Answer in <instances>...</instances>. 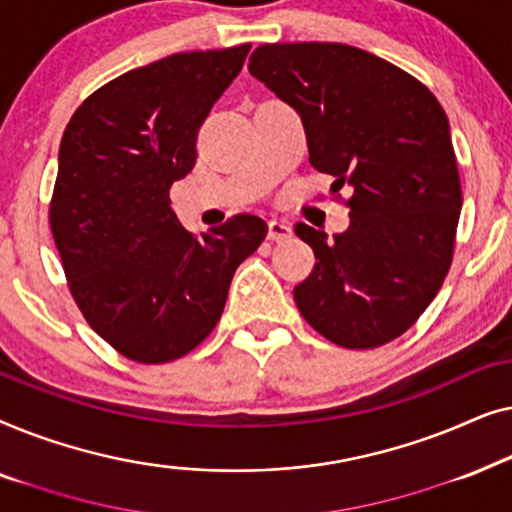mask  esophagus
<instances>
[{
    "mask_svg": "<svg viewBox=\"0 0 512 512\" xmlns=\"http://www.w3.org/2000/svg\"><path fill=\"white\" fill-rule=\"evenodd\" d=\"M268 237L272 242H289L293 237L291 223L282 221V219H272L270 226H268Z\"/></svg>",
    "mask_w": 512,
    "mask_h": 512,
    "instance_id": "obj_1",
    "label": "esophagus"
}]
</instances>
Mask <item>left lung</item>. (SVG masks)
I'll return each mask as SVG.
<instances>
[{
    "mask_svg": "<svg viewBox=\"0 0 512 512\" xmlns=\"http://www.w3.org/2000/svg\"><path fill=\"white\" fill-rule=\"evenodd\" d=\"M249 72L296 109L331 191L352 188L345 233L296 226L317 258L293 289L300 314L347 349L398 338L452 263L461 184L443 107L415 76L347 44H263Z\"/></svg>",
    "mask_w": 512,
    "mask_h": 512,
    "instance_id": "left-lung-1",
    "label": "left lung"
}]
</instances>
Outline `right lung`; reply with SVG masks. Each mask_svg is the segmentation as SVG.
<instances>
[{
	"label": "right lung",
	"instance_id": "add662e5",
	"mask_svg": "<svg viewBox=\"0 0 512 512\" xmlns=\"http://www.w3.org/2000/svg\"><path fill=\"white\" fill-rule=\"evenodd\" d=\"M251 44L174 53L95 90L67 123L51 230L90 328L139 363H167L214 331L230 282L268 235L237 214L193 237L170 188L195 165V139Z\"/></svg>",
	"mask_w": 512,
	"mask_h": 512
}]
</instances>
